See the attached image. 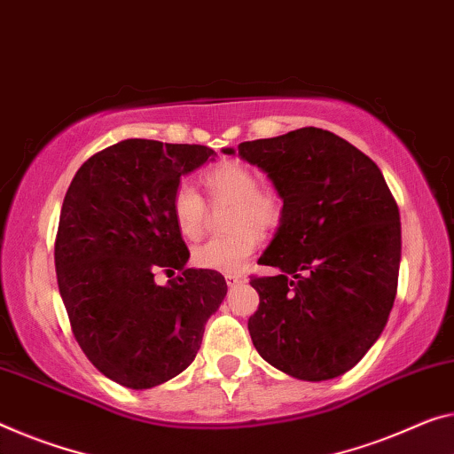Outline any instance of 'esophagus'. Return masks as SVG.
Returning a JSON list of instances; mask_svg holds the SVG:
<instances>
[{
	"mask_svg": "<svg viewBox=\"0 0 454 454\" xmlns=\"http://www.w3.org/2000/svg\"><path fill=\"white\" fill-rule=\"evenodd\" d=\"M246 280H247V278L243 274H225V282H227V286H231V288H233V286L243 284Z\"/></svg>",
	"mask_w": 454,
	"mask_h": 454,
	"instance_id": "34e87169",
	"label": "esophagus"
}]
</instances>
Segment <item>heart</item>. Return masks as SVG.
<instances>
[{
    "instance_id": "1",
    "label": "heart",
    "mask_w": 454,
    "mask_h": 454,
    "mask_svg": "<svg viewBox=\"0 0 454 454\" xmlns=\"http://www.w3.org/2000/svg\"><path fill=\"white\" fill-rule=\"evenodd\" d=\"M213 208L229 207L227 229L231 233L208 239L192 251L199 268L239 271L260 246V233H271L282 225L286 205L276 188L260 186L254 168L241 160H223L200 176ZM172 217L184 239L197 241L205 233L208 207L197 188L180 183L172 194Z\"/></svg>"
}]
</instances>
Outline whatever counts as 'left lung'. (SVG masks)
Instances as JSON below:
<instances>
[{"label": "left lung", "mask_w": 454, "mask_h": 454, "mask_svg": "<svg viewBox=\"0 0 454 454\" xmlns=\"http://www.w3.org/2000/svg\"><path fill=\"white\" fill-rule=\"evenodd\" d=\"M233 154V150H223ZM268 172L286 213L251 276L260 306L247 320L270 365L304 381L343 375L387 323L397 292L400 211L378 164L320 128L237 145Z\"/></svg>", "instance_id": "left-lung-1"}]
</instances>
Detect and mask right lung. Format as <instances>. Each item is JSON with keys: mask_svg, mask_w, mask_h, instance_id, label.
I'll use <instances>...</instances> for the list:
<instances>
[{"mask_svg": "<svg viewBox=\"0 0 454 454\" xmlns=\"http://www.w3.org/2000/svg\"><path fill=\"white\" fill-rule=\"evenodd\" d=\"M213 156L207 145L123 139L68 186L54 241L59 290L82 353L120 386L148 389L184 372L227 294L219 271L186 268L172 217L180 176ZM160 269L166 286L153 280Z\"/></svg>", "mask_w": 454, "mask_h": 454, "instance_id": "1", "label": "right lung"}]
</instances>
